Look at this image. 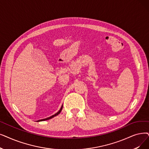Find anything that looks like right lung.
I'll list each match as a JSON object with an SVG mask.
<instances>
[{
    "mask_svg": "<svg viewBox=\"0 0 149 149\" xmlns=\"http://www.w3.org/2000/svg\"><path fill=\"white\" fill-rule=\"evenodd\" d=\"M62 109H63V105L61 106V108H60V110H59L56 113H55V114L52 115V116H50L49 118H46V119H40V120H37L36 122H41V121H44V120H49V119H52V118H53L55 117L56 116L58 115V114L60 113V112H61V110H62Z\"/></svg>",
    "mask_w": 149,
    "mask_h": 149,
    "instance_id": "add662e5",
    "label": "right lung"
}]
</instances>
